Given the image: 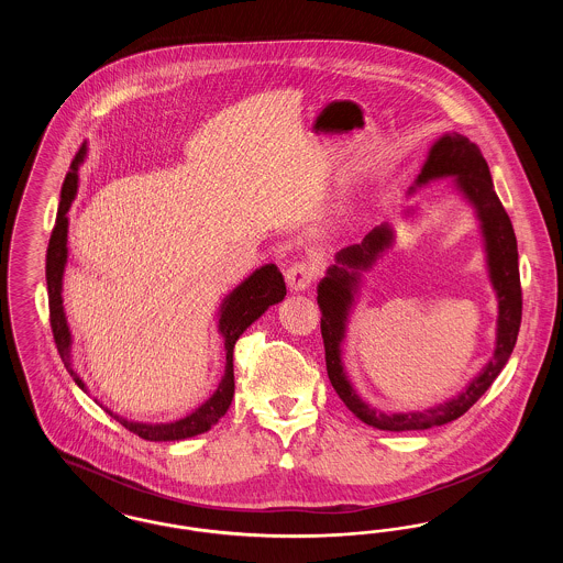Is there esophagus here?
<instances>
[{
    "instance_id": "esophagus-1",
    "label": "esophagus",
    "mask_w": 563,
    "mask_h": 563,
    "mask_svg": "<svg viewBox=\"0 0 563 563\" xmlns=\"http://www.w3.org/2000/svg\"><path fill=\"white\" fill-rule=\"evenodd\" d=\"M285 278H287L289 289L294 294H299V291H306L314 283L317 269L308 262H295L294 266H289V269L285 272Z\"/></svg>"
}]
</instances>
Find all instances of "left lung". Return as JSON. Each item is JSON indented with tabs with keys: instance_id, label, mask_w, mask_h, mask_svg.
<instances>
[{
	"instance_id": "left-lung-1",
	"label": "left lung",
	"mask_w": 563,
	"mask_h": 563,
	"mask_svg": "<svg viewBox=\"0 0 563 563\" xmlns=\"http://www.w3.org/2000/svg\"><path fill=\"white\" fill-rule=\"evenodd\" d=\"M452 177L454 189L473 207L482 230L485 264L489 283L498 299V319H496V346L494 356L483 365L462 393L452 399L432 405L422 411H382L363 401L354 390L349 374L342 363V344L346 338L349 319L356 295L361 289L363 272L374 268L375 262L393 246L395 230L388 223L374 228L361 244H352L335 255V264L327 269L324 278L317 287L321 306V333L324 342V361L331 386L350 411L365 422L367 427L390 432L402 430H427L443 427L466 413L483 393L503 372L515 349L519 324H521V283H519V253L517 239L510 225L509 214L498 200L487 162L479 147L466 136L445 133L439 136L429 150L427 162L416 177L409 194L430 181ZM409 209L407 214H411Z\"/></svg>"
}]
</instances>
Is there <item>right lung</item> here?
Returning <instances> with one entry per match:
<instances>
[{"label":"right lung","mask_w":563,"mask_h":563,"mask_svg":"<svg viewBox=\"0 0 563 563\" xmlns=\"http://www.w3.org/2000/svg\"><path fill=\"white\" fill-rule=\"evenodd\" d=\"M86 143L81 145L80 152L71 162V168L65 177V184L60 189V202L58 213L54 223L53 236L48 242L46 253V283H48V306H51V327H53L54 342L58 354L67 367V372L74 377V382L86 393V384L81 382L80 375L74 369L71 361V331L65 317L63 308V274L67 266V232H69V219L67 213L71 209V202L78 194V168L86 158ZM287 295V287L283 280V274L274 264H266L255 269L249 278H244L241 285L223 297L219 312H217V331L223 338L225 349V372L221 375V382L213 395L196 407L191 413L181 420L166 422V424H147V422H133L118 413H113L108 407H101L109 416L120 422L124 429L139 434L145 441H184L189 437L202 434L219 422V418L225 416L234 399V346L242 333L257 321L269 306L283 301Z\"/></svg>","instance_id":"1"}]
</instances>
